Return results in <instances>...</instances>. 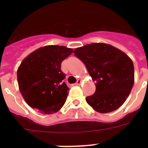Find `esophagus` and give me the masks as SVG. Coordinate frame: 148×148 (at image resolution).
Returning a JSON list of instances; mask_svg holds the SVG:
<instances>
[{"label":"esophagus","mask_w":148,"mask_h":148,"mask_svg":"<svg viewBox=\"0 0 148 148\" xmlns=\"http://www.w3.org/2000/svg\"><path fill=\"white\" fill-rule=\"evenodd\" d=\"M81 83H82V80H81V79H78L76 83H75V85H80Z\"/></svg>","instance_id":"esophagus-1"}]
</instances>
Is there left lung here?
Returning <instances> with one entry per match:
<instances>
[{
  "instance_id": "obj_1",
  "label": "left lung",
  "mask_w": 148,
  "mask_h": 148,
  "mask_svg": "<svg viewBox=\"0 0 148 148\" xmlns=\"http://www.w3.org/2000/svg\"><path fill=\"white\" fill-rule=\"evenodd\" d=\"M73 53L84 64L95 82V92L86 98L87 104L101 113L120 108L134 84V66L127 55L102 43L76 48Z\"/></svg>"
}]
</instances>
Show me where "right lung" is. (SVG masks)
Returning a JSON list of instances; mask_svg holds the SVG:
<instances>
[{
	"instance_id": "1",
	"label": "right lung",
	"mask_w": 148,
	"mask_h": 148,
	"mask_svg": "<svg viewBox=\"0 0 148 148\" xmlns=\"http://www.w3.org/2000/svg\"><path fill=\"white\" fill-rule=\"evenodd\" d=\"M73 52L64 46L49 45L27 56L17 72L19 90L29 106L44 114L58 112L64 104L69 87L63 82L61 64Z\"/></svg>"
}]
</instances>
